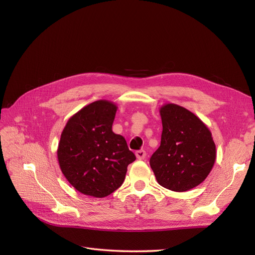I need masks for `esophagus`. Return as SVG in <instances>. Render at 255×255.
Returning <instances> with one entry per match:
<instances>
[{"instance_id": "esophagus-1", "label": "esophagus", "mask_w": 255, "mask_h": 255, "mask_svg": "<svg viewBox=\"0 0 255 255\" xmlns=\"http://www.w3.org/2000/svg\"><path fill=\"white\" fill-rule=\"evenodd\" d=\"M145 156H146V154H145V151H144L143 149H140V150H137V151H136V157H137L139 160H144Z\"/></svg>"}]
</instances>
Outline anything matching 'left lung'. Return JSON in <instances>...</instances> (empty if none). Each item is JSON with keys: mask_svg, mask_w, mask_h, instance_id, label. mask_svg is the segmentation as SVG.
<instances>
[{"mask_svg": "<svg viewBox=\"0 0 255 255\" xmlns=\"http://www.w3.org/2000/svg\"><path fill=\"white\" fill-rule=\"evenodd\" d=\"M162 135L149 165L157 182L172 191H187L200 185L216 162L211 131L198 116L175 104L160 108Z\"/></svg>", "mask_w": 255, "mask_h": 255, "instance_id": "obj_1", "label": "left lung"}]
</instances>
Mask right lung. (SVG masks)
I'll list each match as a JSON object with an SVG mask.
<instances>
[{
	"mask_svg": "<svg viewBox=\"0 0 255 255\" xmlns=\"http://www.w3.org/2000/svg\"><path fill=\"white\" fill-rule=\"evenodd\" d=\"M117 106L97 100L79 110L63 129L57 148L59 167L80 193L105 198L121 186L136 157L126 139L112 130Z\"/></svg>",
	"mask_w": 255,
	"mask_h": 255,
	"instance_id": "obj_1",
	"label": "right lung"
}]
</instances>
